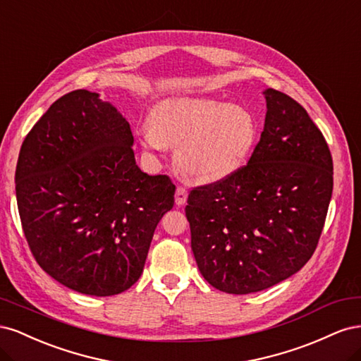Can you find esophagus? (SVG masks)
<instances>
[{
	"label": "esophagus",
	"mask_w": 361,
	"mask_h": 361,
	"mask_svg": "<svg viewBox=\"0 0 361 361\" xmlns=\"http://www.w3.org/2000/svg\"><path fill=\"white\" fill-rule=\"evenodd\" d=\"M187 199H188L187 190L182 188V187H178L176 194H174V202H176V204L178 206H183L185 203H187Z\"/></svg>",
	"instance_id": "esophagus-1"
}]
</instances>
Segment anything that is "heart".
<instances>
[{
	"instance_id": "heart-1",
	"label": "heart",
	"mask_w": 361,
	"mask_h": 361,
	"mask_svg": "<svg viewBox=\"0 0 361 361\" xmlns=\"http://www.w3.org/2000/svg\"><path fill=\"white\" fill-rule=\"evenodd\" d=\"M257 138V122L247 106L211 97L171 96L154 105L141 145L161 152L176 147L174 166L192 183H216L243 169Z\"/></svg>"
}]
</instances>
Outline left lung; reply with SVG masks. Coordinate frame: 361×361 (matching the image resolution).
Returning a JSON list of instances; mask_svg holds the SVG:
<instances>
[{"label": "left lung", "instance_id": "obj_1", "mask_svg": "<svg viewBox=\"0 0 361 361\" xmlns=\"http://www.w3.org/2000/svg\"><path fill=\"white\" fill-rule=\"evenodd\" d=\"M262 93L265 125L247 166L192 190L185 207L200 274L226 293L268 289L307 264L333 192L330 149L307 111Z\"/></svg>", "mask_w": 361, "mask_h": 361}]
</instances>
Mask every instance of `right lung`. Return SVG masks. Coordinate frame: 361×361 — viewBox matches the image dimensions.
I'll return each instance as SVG.
<instances>
[{"label":"right lung","mask_w":361,"mask_h":361,"mask_svg":"<svg viewBox=\"0 0 361 361\" xmlns=\"http://www.w3.org/2000/svg\"><path fill=\"white\" fill-rule=\"evenodd\" d=\"M117 108L89 90L61 96L25 137L15 183L32 256L75 292L110 297L143 272L176 187L149 176Z\"/></svg>","instance_id":"obj_1"}]
</instances>
